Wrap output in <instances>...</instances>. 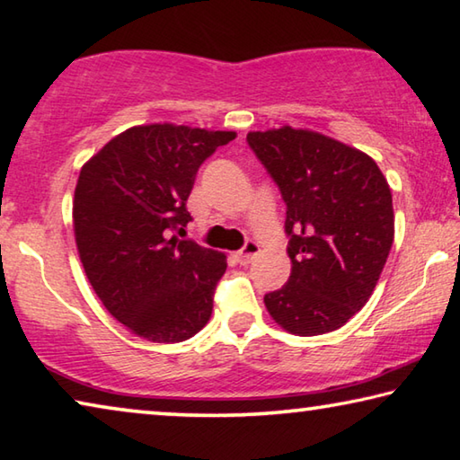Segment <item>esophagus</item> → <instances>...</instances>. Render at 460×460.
Here are the masks:
<instances>
[{
	"mask_svg": "<svg viewBox=\"0 0 460 460\" xmlns=\"http://www.w3.org/2000/svg\"><path fill=\"white\" fill-rule=\"evenodd\" d=\"M258 253H260V245L255 243V241H247L245 247L239 249V252L235 253V260L241 263V266H245V263L252 261Z\"/></svg>",
	"mask_w": 460,
	"mask_h": 460,
	"instance_id": "obj_1",
	"label": "esophagus"
}]
</instances>
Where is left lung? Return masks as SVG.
<instances>
[{
    "label": "left lung",
    "mask_w": 460,
    "mask_h": 460,
    "mask_svg": "<svg viewBox=\"0 0 460 460\" xmlns=\"http://www.w3.org/2000/svg\"><path fill=\"white\" fill-rule=\"evenodd\" d=\"M247 142L286 202L292 271L263 296L284 331L341 329L376 290L394 243L392 190L376 160L313 129L249 131Z\"/></svg>",
    "instance_id": "8db88e82"
}]
</instances>
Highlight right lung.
I'll use <instances>...</instances> for the list:
<instances>
[{"label": "right lung", "mask_w": 460, "mask_h": 460, "mask_svg": "<svg viewBox=\"0 0 460 460\" xmlns=\"http://www.w3.org/2000/svg\"><path fill=\"white\" fill-rule=\"evenodd\" d=\"M235 131L134 126L84 162L73 227L89 284L107 313L152 342H181L213 313L227 255L170 233L186 227L199 168Z\"/></svg>", "instance_id": "right-lung-1"}]
</instances>
